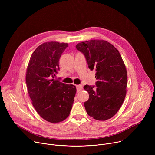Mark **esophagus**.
<instances>
[{"instance_id": "1", "label": "esophagus", "mask_w": 155, "mask_h": 155, "mask_svg": "<svg viewBox=\"0 0 155 155\" xmlns=\"http://www.w3.org/2000/svg\"><path fill=\"white\" fill-rule=\"evenodd\" d=\"M76 87H77V92H80L82 89V85H76Z\"/></svg>"}]
</instances>
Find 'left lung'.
I'll return each mask as SVG.
<instances>
[{"instance_id": "left-lung-1", "label": "left lung", "mask_w": 155, "mask_h": 155, "mask_svg": "<svg viewBox=\"0 0 155 155\" xmlns=\"http://www.w3.org/2000/svg\"><path fill=\"white\" fill-rule=\"evenodd\" d=\"M85 56L88 68L95 70V86L85 85L89 99L84 106L89 116L105 120L114 116L123 104L127 87V71L117 49L104 40H89L76 45Z\"/></svg>"}]
</instances>
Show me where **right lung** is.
Here are the masks:
<instances>
[{
	"label": "right lung",
	"instance_id": "right-lung-1",
	"mask_svg": "<svg viewBox=\"0 0 155 155\" xmlns=\"http://www.w3.org/2000/svg\"><path fill=\"white\" fill-rule=\"evenodd\" d=\"M68 45L56 41L41 44L32 54L27 68L26 81L32 104L41 117L51 123L68 117L77 92L75 86L54 79Z\"/></svg>",
	"mask_w": 155,
	"mask_h": 155
}]
</instances>
